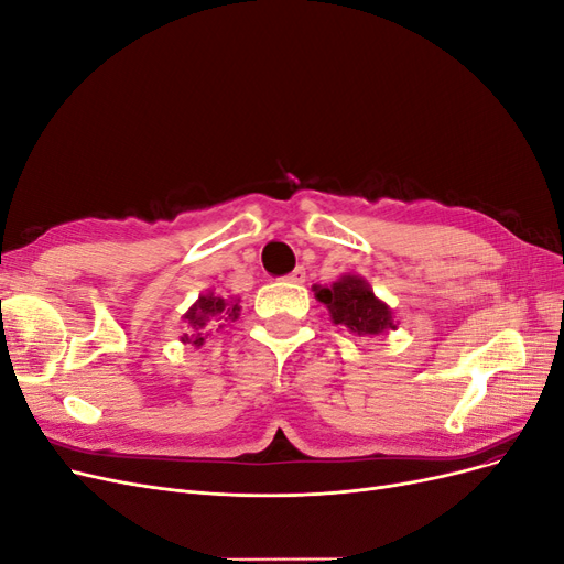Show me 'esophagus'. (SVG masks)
Segmentation results:
<instances>
[{
  "label": "esophagus",
  "mask_w": 564,
  "mask_h": 564,
  "mask_svg": "<svg viewBox=\"0 0 564 564\" xmlns=\"http://www.w3.org/2000/svg\"><path fill=\"white\" fill-rule=\"evenodd\" d=\"M286 282H294V284H301V282H305V270L303 268H296L294 272H289V275L284 278Z\"/></svg>",
  "instance_id": "obj_1"
}]
</instances>
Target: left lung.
I'll use <instances>...</instances> for the list:
<instances>
[{"instance_id":"obj_1","label":"left lung","mask_w":564,"mask_h":564,"mask_svg":"<svg viewBox=\"0 0 564 564\" xmlns=\"http://www.w3.org/2000/svg\"><path fill=\"white\" fill-rule=\"evenodd\" d=\"M315 299L327 305V311L336 324H346L355 334H379L392 329L390 308L381 303L369 284L355 275L334 282L332 286H313Z\"/></svg>"}]
</instances>
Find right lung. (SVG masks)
Instances as JSON below:
<instances>
[{
  "instance_id": "obj_1",
  "label": "right lung",
  "mask_w": 564,
  "mask_h": 564,
  "mask_svg": "<svg viewBox=\"0 0 564 564\" xmlns=\"http://www.w3.org/2000/svg\"><path fill=\"white\" fill-rule=\"evenodd\" d=\"M237 315H240V305L237 303H226V299H218L214 294H207V296H199V301L193 305L191 311H187L185 319L191 322L193 332H199L204 327H214V324L218 322H226V319H237ZM185 344H193L195 346H202V334H193V338H187V334L183 336Z\"/></svg>"
}]
</instances>
